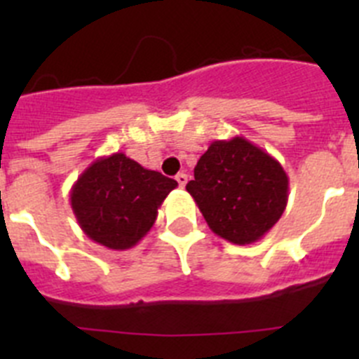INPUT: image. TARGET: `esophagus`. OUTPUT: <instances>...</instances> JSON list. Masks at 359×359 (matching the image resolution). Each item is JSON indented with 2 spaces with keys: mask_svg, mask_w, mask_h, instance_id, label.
Returning a JSON list of instances; mask_svg holds the SVG:
<instances>
[{
  "mask_svg": "<svg viewBox=\"0 0 359 359\" xmlns=\"http://www.w3.org/2000/svg\"><path fill=\"white\" fill-rule=\"evenodd\" d=\"M187 180H189V177H187V174L185 172H180V174H176V182H177V185L182 187H185L187 185Z\"/></svg>",
  "mask_w": 359,
  "mask_h": 359,
  "instance_id": "34e87169",
  "label": "esophagus"
}]
</instances>
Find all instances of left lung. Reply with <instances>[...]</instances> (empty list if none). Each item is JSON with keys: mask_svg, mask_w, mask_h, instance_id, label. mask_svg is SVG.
<instances>
[{"mask_svg": "<svg viewBox=\"0 0 359 359\" xmlns=\"http://www.w3.org/2000/svg\"><path fill=\"white\" fill-rule=\"evenodd\" d=\"M210 230L233 244H252L284 214L290 192L286 170L264 149L243 136L212 142L187 183Z\"/></svg>", "mask_w": 359, "mask_h": 359, "instance_id": "8db88e82", "label": "left lung"}]
</instances>
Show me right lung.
I'll return each mask as SVG.
<instances>
[{
  "mask_svg": "<svg viewBox=\"0 0 359 359\" xmlns=\"http://www.w3.org/2000/svg\"><path fill=\"white\" fill-rule=\"evenodd\" d=\"M176 180L142 167L123 152L102 156L79 176L69 192L79 226L109 250H129L147 236Z\"/></svg>",
  "mask_w": 359,
  "mask_h": 359,
  "instance_id": "right-lung-1",
  "label": "right lung"
}]
</instances>
